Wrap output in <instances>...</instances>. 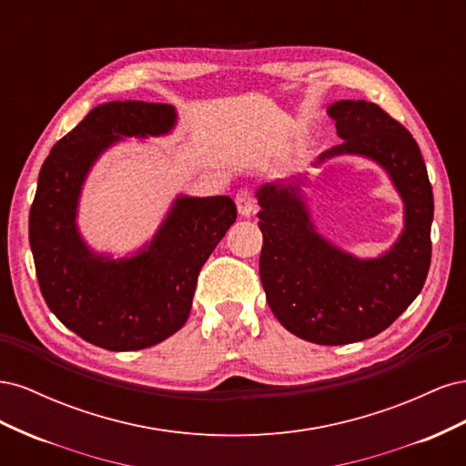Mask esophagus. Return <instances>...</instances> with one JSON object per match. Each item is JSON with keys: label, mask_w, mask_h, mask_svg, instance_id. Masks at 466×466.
<instances>
[{"label": "esophagus", "mask_w": 466, "mask_h": 466, "mask_svg": "<svg viewBox=\"0 0 466 466\" xmlns=\"http://www.w3.org/2000/svg\"><path fill=\"white\" fill-rule=\"evenodd\" d=\"M235 204H237L238 214H241V216H250L252 211H255V208H257L255 192H252L250 188H241V190L237 192V196H235Z\"/></svg>", "instance_id": "esophagus-1"}]
</instances>
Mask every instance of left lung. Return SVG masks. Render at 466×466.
Here are the masks:
<instances>
[{
    "instance_id": "1",
    "label": "left lung",
    "mask_w": 466,
    "mask_h": 466,
    "mask_svg": "<svg viewBox=\"0 0 466 466\" xmlns=\"http://www.w3.org/2000/svg\"><path fill=\"white\" fill-rule=\"evenodd\" d=\"M327 115L342 144L315 165L360 153L383 165L406 204V229L385 257L358 260L313 229L298 182L258 190L260 279L284 327L313 344L342 346L377 336L424 288L431 262L433 194L420 147L404 126L375 103L338 101Z\"/></svg>"
}]
</instances>
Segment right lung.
<instances>
[{
    "label": "right lung",
    "mask_w": 466,
    "mask_h": 466,
    "mask_svg": "<svg viewBox=\"0 0 466 466\" xmlns=\"http://www.w3.org/2000/svg\"><path fill=\"white\" fill-rule=\"evenodd\" d=\"M171 105L115 101L95 106L42 163L29 214L40 293L83 340L110 351L159 344L187 322L196 279L237 219L229 196L178 198L147 250L134 258L91 255L76 229L81 182L96 155L120 136L171 130Z\"/></svg>",
    "instance_id": "right-lung-1"
}]
</instances>
